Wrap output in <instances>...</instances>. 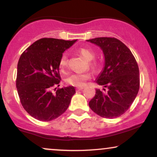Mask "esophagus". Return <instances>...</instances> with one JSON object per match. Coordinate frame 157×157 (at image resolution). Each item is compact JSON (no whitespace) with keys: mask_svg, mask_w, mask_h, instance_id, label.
<instances>
[{"mask_svg":"<svg viewBox=\"0 0 157 157\" xmlns=\"http://www.w3.org/2000/svg\"><path fill=\"white\" fill-rule=\"evenodd\" d=\"M84 89V87H77V89H76V90L77 91H82V89Z\"/></svg>","mask_w":157,"mask_h":157,"instance_id":"obj_1","label":"esophagus"}]
</instances>
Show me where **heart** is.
Segmentation results:
<instances>
[{"label":"heart","instance_id":"1","mask_svg":"<svg viewBox=\"0 0 157 157\" xmlns=\"http://www.w3.org/2000/svg\"><path fill=\"white\" fill-rule=\"evenodd\" d=\"M79 52L82 55L86 60H92L95 57V53L93 50L91 48H86V47H81L79 48ZM68 64V54L66 52H64L62 55H61L60 60H59V66L60 68L63 69L64 68L66 67ZM90 65L92 67H96L97 62L96 61H91ZM91 77V73L89 72H83V73H73L70 75L69 76L67 77L66 79V82L68 84L71 85V86H76V87H82L84 86L86 84V81L89 80Z\"/></svg>","mask_w":157,"mask_h":157}]
</instances>
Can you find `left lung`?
<instances>
[{"mask_svg": "<svg viewBox=\"0 0 157 157\" xmlns=\"http://www.w3.org/2000/svg\"><path fill=\"white\" fill-rule=\"evenodd\" d=\"M87 41L100 46L105 55V67L96 82L108 88L96 90L89 107L99 116L116 118L130 108L140 89L138 64L131 50L115 37H96ZM105 91V89H104Z\"/></svg>", "mask_w": 157, "mask_h": 157, "instance_id": "left-lung-1", "label": "left lung"}]
</instances>
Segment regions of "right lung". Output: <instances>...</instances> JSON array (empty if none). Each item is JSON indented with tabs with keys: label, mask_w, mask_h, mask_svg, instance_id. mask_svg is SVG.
I'll use <instances>...</instances> for the list:
<instances>
[{
	"label": "right lung",
	"mask_w": 157,
	"mask_h": 157,
	"mask_svg": "<svg viewBox=\"0 0 157 157\" xmlns=\"http://www.w3.org/2000/svg\"><path fill=\"white\" fill-rule=\"evenodd\" d=\"M76 40L44 37L35 41L20 57L16 88L21 105L32 117L48 122L68 109L75 94L74 86L53 89L60 86L61 55Z\"/></svg>",
	"instance_id": "add662e5"
}]
</instances>
